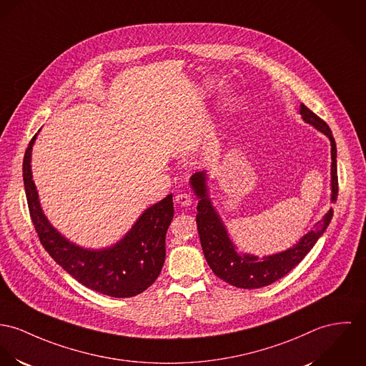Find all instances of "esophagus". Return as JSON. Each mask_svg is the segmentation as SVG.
Wrapping results in <instances>:
<instances>
[{
	"mask_svg": "<svg viewBox=\"0 0 366 366\" xmlns=\"http://www.w3.org/2000/svg\"><path fill=\"white\" fill-rule=\"evenodd\" d=\"M175 202L179 206H191L192 204V197H189L188 194H178L175 197Z\"/></svg>",
	"mask_w": 366,
	"mask_h": 366,
	"instance_id": "34e87169",
	"label": "esophagus"
}]
</instances>
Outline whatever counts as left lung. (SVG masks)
Here are the masks:
<instances>
[{
    "instance_id": "obj_1",
    "label": "left lung",
    "mask_w": 366,
    "mask_h": 366,
    "mask_svg": "<svg viewBox=\"0 0 366 366\" xmlns=\"http://www.w3.org/2000/svg\"><path fill=\"white\" fill-rule=\"evenodd\" d=\"M300 114L302 119L312 125L315 129L326 135L332 146V195L330 202L336 203L338 194L337 181V147L333 134L329 125L319 118L310 109L301 103ZM207 171L197 172L191 177L189 185L194 189L197 202V224L202 249L204 253L206 262L213 270V273L224 280L225 282L238 287V288H260L272 282H277L290 273L307 254L316 241L323 235L327 225L330 224L333 217V209H330L320 222L313 225L301 239L291 248L282 252L273 253L269 256H254L251 253H238L237 245L228 235L224 223L213 206V202L209 195L207 187Z\"/></svg>"
}]
</instances>
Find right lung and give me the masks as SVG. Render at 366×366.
I'll use <instances>...</instances> for the list:
<instances>
[{"label":"right lung","instance_id":"right-lung-1","mask_svg":"<svg viewBox=\"0 0 366 366\" xmlns=\"http://www.w3.org/2000/svg\"><path fill=\"white\" fill-rule=\"evenodd\" d=\"M24 157V184L29 213L41 245L56 263L84 287L114 298H129L147 290L166 260V234L174 217L172 195L147 207L132 228L112 247L84 248L65 238L46 217L31 179V149Z\"/></svg>","mask_w":366,"mask_h":366}]
</instances>
